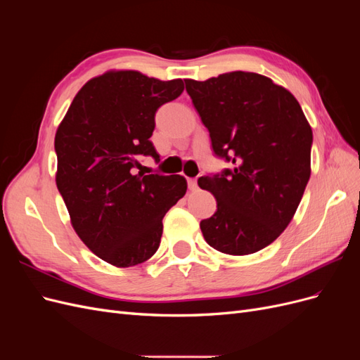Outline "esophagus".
<instances>
[{
	"label": "esophagus",
	"mask_w": 360,
	"mask_h": 360,
	"mask_svg": "<svg viewBox=\"0 0 360 360\" xmlns=\"http://www.w3.org/2000/svg\"><path fill=\"white\" fill-rule=\"evenodd\" d=\"M188 186H189L191 191H197V188H198L197 179H189V180H188Z\"/></svg>",
	"instance_id": "obj_1"
}]
</instances>
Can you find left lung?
I'll return each instance as SVG.
<instances>
[{
  "label": "left lung",
  "instance_id": "1",
  "mask_svg": "<svg viewBox=\"0 0 360 360\" xmlns=\"http://www.w3.org/2000/svg\"><path fill=\"white\" fill-rule=\"evenodd\" d=\"M184 82L214 155L233 165L198 179L217 202L202 236L219 252L254 254L297 210L311 176V126L296 97L267 76L238 70Z\"/></svg>",
  "mask_w": 360,
  "mask_h": 360
}]
</instances>
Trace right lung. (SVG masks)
<instances>
[{
  "label": "right lung",
  "mask_w": 360,
  "mask_h": 360,
  "mask_svg": "<svg viewBox=\"0 0 360 360\" xmlns=\"http://www.w3.org/2000/svg\"><path fill=\"white\" fill-rule=\"evenodd\" d=\"M181 79L106 72L75 96L56 134L57 188L76 234L115 267L155 255L165 213L184 197L186 179L135 174L139 158L159 160L150 136L159 108L183 93Z\"/></svg>",
  "instance_id": "add662e5"
}]
</instances>
